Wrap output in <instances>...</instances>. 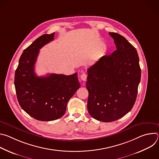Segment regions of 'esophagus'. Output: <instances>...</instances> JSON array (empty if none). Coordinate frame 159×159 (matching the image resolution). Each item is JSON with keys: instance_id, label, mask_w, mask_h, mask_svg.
<instances>
[{"instance_id": "obj_1", "label": "esophagus", "mask_w": 159, "mask_h": 159, "mask_svg": "<svg viewBox=\"0 0 159 159\" xmlns=\"http://www.w3.org/2000/svg\"><path fill=\"white\" fill-rule=\"evenodd\" d=\"M87 75L85 73H82L81 75H80V79L83 80V81H85L87 80Z\"/></svg>"}]
</instances>
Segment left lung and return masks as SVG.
I'll return each instance as SVG.
<instances>
[{
    "label": "left lung",
    "instance_id": "8db88e82",
    "mask_svg": "<svg viewBox=\"0 0 159 159\" xmlns=\"http://www.w3.org/2000/svg\"><path fill=\"white\" fill-rule=\"evenodd\" d=\"M116 50L102 57L87 70L86 87L90 115L103 121H116L131 111L141 79L136 48L116 33H109Z\"/></svg>",
    "mask_w": 159,
    "mask_h": 159
}]
</instances>
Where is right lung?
<instances>
[{"mask_svg":"<svg viewBox=\"0 0 159 159\" xmlns=\"http://www.w3.org/2000/svg\"><path fill=\"white\" fill-rule=\"evenodd\" d=\"M55 33L37 38L22 53L15 72L14 85L19 105L39 121H53L65 114L68 101L80 87L77 73L38 77L34 65L41 49L53 41Z\"/></svg>","mask_w":159,"mask_h":159,"instance_id":"1","label":"right lung"}]
</instances>
